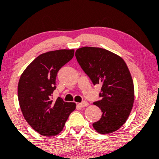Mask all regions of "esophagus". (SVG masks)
Here are the masks:
<instances>
[{
    "mask_svg": "<svg viewBox=\"0 0 159 159\" xmlns=\"http://www.w3.org/2000/svg\"><path fill=\"white\" fill-rule=\"evenodd\" d=\"M88 102H81V103H79L78 104V105H79L80 107H87V106H88Z\"/></svg>",
    "mask_w": 159,
    "mask_h": 159,
    "instance_id": "34e87169",
    "label": "esophagus"
}]
</instances>
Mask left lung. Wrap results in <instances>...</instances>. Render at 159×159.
Returning <instances> with one entry per match:
<instances>
[{"label":"left lung","instance_id":"1","mask_svg":"<svg viewBox=\"0 0 159 159\" xmlns=\"http://www.w3.org/2000/svg\"><path fill=\"white\" fill-rule=\"evenodd\" d=\"M76 59L94 85L101 84L102 99L93 103L102 114L93 126L100 134L118 130L130 114L134 100L133 80L121 57L106 49L82 47L75 52Z\"/></svg>","mask_w":159,"mask_h":159}]
</instances>
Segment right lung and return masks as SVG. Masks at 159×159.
<instances>
[{"label": "right lung", "instance_id": "obj_1", "mask_svg": "<svg viewBox=\"0 0 159 159\" xmlns=\"http://www.w3.org/2000/svg\"><path fill=\"white\" fill-rule=\"evenodd\" d=\"M74 52V49H61L43 53L27 66L20 77V108L29 125L41 135H57L76 107L75 103L66 102L60 97L55 102L52 98L57 74L72 60Z\"/></svg>", "mask_w": 159, "mask_h": 159}]
</instances>
